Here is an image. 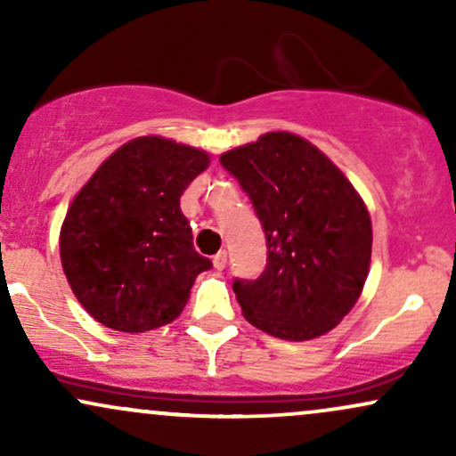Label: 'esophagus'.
I'll use <instances>...</instances> for the list:
<instances>
[{"mask_svg": "<svg viewBox=\"0 0 456 456\" xmlns=\"http://www.w3.org/2000/svg\"><path fill=\"white\" fill-rule=\"evenodd\" d=\"M212 264H214V268H216V270H223L224 265H227V253H224V250H218V253L214 255Z\"/></svg>", "mask_w": 456, "mask_h": 456, "instance_id": "obj_1", "label": "esophagus"}]
</instances>
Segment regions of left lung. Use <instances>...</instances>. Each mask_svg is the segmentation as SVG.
Segmentation results:
<instances>
[{
  "mask_svg": "<svg viewBox=\"0 0 456 456\" xmlns=\"http://www.w3.org/2000/svg\"><path fill=\"white\" fill-rule=\"evenodd\" d=\"M221 165L248 195L268 246L259 279L233 281L246 322L285 341L330 332L369 274L364 201L323 151L291 133L224 151Z\"/></svg>",
  "mask_w": 456,
  "mask_h": 456,
  "instance_id": "1",
  "label": "left lung"
}]
</instances>
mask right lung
<instances>
[{"label": "right lung", "instance_id": "obj_1", "mask_svg": "<svg viewBox=\"0 0 456 456\" xmlns=\"http://www.w3.org/2000/svg\"><path fill=\"white\" fill-rule=\"evenodd\" d=\"M208 165L203 150L139 137L78 191L61 224V265L77 300L102 326L145 332L174 322L197 274L212 268L180 210V197Z\"/></svg>", "mask_w": 456, "mask_h": 456}]
</instances>
